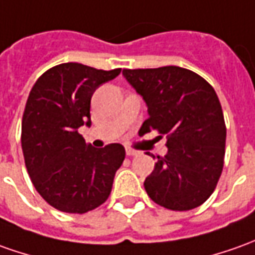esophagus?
Wrapping results in <instances>:
<instances>
[{
  "label": "esophagus",
  "mask_w": 255,
  "mask_h": 255,
  "mask_svg": "<svg viewBox=\"0 0 255 255\" xmlns=\"http://www.w3.org/2000/svg\"><path fill=\"white\" fill-rule=\"evenodd\" d=\"M126 153H127L128 156H136V155H139V152H138V150L131 149V148H127V149H126Z\"/></svg>",
  "instance_id": "1"
}]
</instances>
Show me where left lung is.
I'll use <instances>...</instances> for the list:
<instances>
[{"label":"left lung","instance_id":"obj_1","mask_svg":"<svg viewBox=\"0 0 255 255\" xmlns=\"http://www.w3.org/2000/svg\"><path fill=\"white\" fill-rule=\"evenodd\" d=\"M148 106L139 134L166 135L167 153L157 156L143 187L150 200L171 211L200 207L222 174L226 126L222 106L204 78L181 67L123 69Z\"/></svg>","mask_w":255,"mask_h":255}]
</instances>
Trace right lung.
<instances>
[{
    "instance_id": "obj_1",
    "label": "right lung",
    "mask_w": 255,
    "mask_h": 255,
    "mask_svg": "<svg viewBox=\"0 0 255 255\" xmlns=\"http://www.w3.org/2000/svg\"><path fill=\"white\" fill-rule=\"evenodd\" d=\"M120 72L65 62L46 71L29 93L22 119L26 169L37 193L61 212L85 214L112 193L124 146L110 143L96 149L78 128L91 126L95 91Z\"/></svg>"
}]
</instances>
